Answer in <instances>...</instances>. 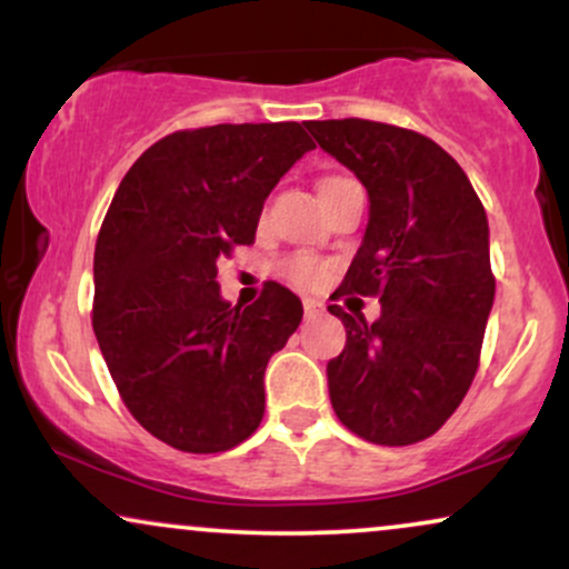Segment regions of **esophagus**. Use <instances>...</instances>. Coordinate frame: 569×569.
Instances as JSON below:
<instances>
[{
    "label": "esophagus",
    "instance_id": "1",
    "mask_svg": "<svg viewBox=\"0 0 569 569\" xmlns=\"http://www.w3.org/2000/svg\"><path fill=\"white\" fill-rule=\"evenodd\" d=\"M302 305H305V318H307V321H312V318H318V316H321V312H323V305L318 302V299L307 297Z\"/></svg>",
    "mask_w": 569,
    "mask_h": 569
}]
</instances>
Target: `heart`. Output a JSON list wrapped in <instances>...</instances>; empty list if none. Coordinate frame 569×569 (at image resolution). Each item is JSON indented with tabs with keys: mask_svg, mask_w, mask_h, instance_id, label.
Here are the masks:
<instances>
[{
	"mask_svg": "<svg viewBox=\"0 0 569 569\" xmlns=\"http://www.w3.org/2000/svg\"><path fill=\"white\" fill-rule=\"evenodd\" d=\"M335 179H323L321 184H326V181H335ZM286 276H289L293 283H299V286H318L323 280V267L318 264L312 257H305L302 253V257H293L286 262Z\"/></svg>",
	"mask_w": 569,
	"mask_h": 569,
	"instance_id": "1",
	"label": "heart"
}]
</instances>
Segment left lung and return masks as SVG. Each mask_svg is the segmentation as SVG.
<instances>
[{"mask_svg": "<svg viewBox=\"0 0 569 569\" xmlns=\"http://www.w3.org/2000/svg\"><path fill=\"white\" fill-rule=\"evenodd\" d=\"M318 147L367 187L369 221L335 297H380L326 363L339 422L371 443L433 436L471 388L495 302L489 224L466 171L436 141L371 120H312Z\"/></svg>", "mask_w": 569, "mask_h": 569, "instance_id": "left-lung-1", "label": "left lung"}]
</instances>
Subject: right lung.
<instances>
[{
	"instance_id": "right-lung-1",
	"label": "right lung",
	"mask_w": 569,
	"mask_h": 569,
	"mask_svg": "<svg viewBox=\"0 0 569 569\" xmlns=\"http://www.w3.org/2000/svg\"><path fill=\"white\" fill-rule=\"evenodd\" d=\"M316 149L299 122L179 130L117 187L93 257V331L130 415L181 452L238 447L264 415V369L302 321L280 283L219 291V259L253 243L267 194Z\"/></svg>"
}]
</instances>
